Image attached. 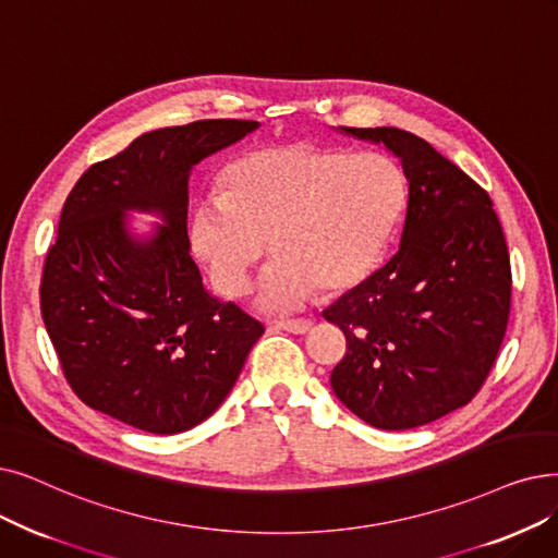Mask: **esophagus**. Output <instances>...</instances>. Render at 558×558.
Instances as JSON below:
<instances>
[{"mask_svg": "<svg viewBox=\"0 0 558 558\" xmlns=\"http://www.w3.org/2000/svg\"><path fill=\"white\" fill-rule=\"evenodd\" d=\"M278 328H282V330H287V332H294V335H305V332H310L312 330V322L310 319H282V322H278L276 324Z\"/></svg>", "mask_w": 558, "mask_h": 558, "instance_id": "1", "label": "esophagus"}]
</instances>
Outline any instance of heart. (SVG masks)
I'll use <instances>...</instances> for the list:
<instances>
[{
    "label": "heart",
    "instance_id": "obj_1",
    "mask_svg": "<svg viewBox=\"0 0 558 558\" xmlns=\"http://www.w3.org/2000/svg\"><path fill=\"white\" fill-rule=\"evenodd\" d=\"M405 198L403 173L380 153L259 148L234 157L219 193L191 207L189 246L214 287L236 299L269 241L276 259L259 278L255 307L292 312L319 287L339 294L365 280L390 246Z\"/></svg>",
    "mask_w": 558,
    "mask_h": 558
}]
</instances>
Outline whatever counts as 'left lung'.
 Instances as JSON below:
<instances>
[{"label": "left lung", "mask_w": 558, "mask_h": 558, "mask_svg": "<svg viewBox=\"0 0 558 558\" xmlns=\"http://www.w3.org/2000/svg\"><path fill=\"white\" fill-rule=\"evenodd\" d=\"M383 145L408 180L397 255L339 296L324 319L347 335L335 397L383 430L463 408L493 369L511 310V262L486 191L424 138L339 128Z\"/></svg>", "instance_id": "left-lung-1"}]
</instances>
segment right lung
I'll return each mask as SVG.
<instances>
[{
    "instance_id": "add662e5",
    "label": "right lung",
    "mask_w": 558,
    "mask_h": 558,
    "mask_svg": "<svg viewBox=\"0 0 558 558\" xmlns=\"http://www.w3.org/2000/svg\"><path fill=\"white\" fill-rule=\"evenodd\" d=\"M257 128L198 120L145 132L70 191L45 259L40 312L70 387L93 410L173 435L230 395L264 326L205 289L189 251V175ZM130 210L162 223L141 238Z\"/></svg>"
}]
</instances>
